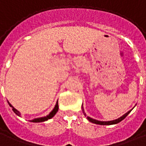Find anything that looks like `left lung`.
<instances>
[{"label": "left lung", "mask_w": 146, "mask_h": 146, "mask_svg": "<svg viewBox=\"0 0 146 146\" xmlns=\"http://www.w3.org/2000/svg\"><path fill=\"white\" fill-rule=\"evenodd\" d=\"M82 109H83V112H84V114L86 116L85 113H84V108L82 107ZM131 110L128 111L127 113H126L124 115H123L122 116H120V117L118 118V119H114V120H111V121H99V120H97V119H92V118L89 117V116H87V118H88V119L90 122L94 123H96V124H99V125H112V124H116V123H119L120 121H122L123 119H124L126 116H127L129 113H131Z\"/></svg>", "instance_id": "left-lung-1"}]
</instances>
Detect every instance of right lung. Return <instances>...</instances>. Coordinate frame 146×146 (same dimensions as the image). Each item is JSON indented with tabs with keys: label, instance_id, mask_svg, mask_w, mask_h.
Instances as JSON below:
<instances>
[{
	"label": "right lung",
	"instance_id": "obj_1",
	"mask_svg": "<svg viewBox=\"0 0 146 146\" xmlns=\"http://www.w3.org/2000/svg\"><path fill=\"white\" fill-rule=\"evenodd\" d=\"M8 104H9V106H11V108H12V110H13V112H14L16 115H18L19 116H21L20 113L16 109H15L12 106H11L9 102H8ZM58 102H56V105H55V106H54V108L53 109V110L51 111V113L48 114V116H44V117H39V118H36V119H32V120H30V122H33V123H40V122H44V121H46V120H48V119H51V118H52L53 116L56 114V113L58 112Z\"/></svg>",
	"mask_w": 146,
	"mask_h": 146
}]
</instances>
